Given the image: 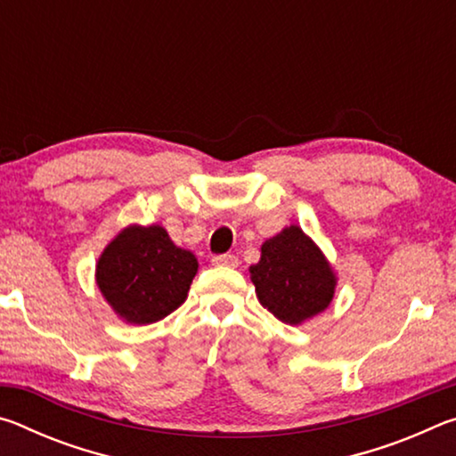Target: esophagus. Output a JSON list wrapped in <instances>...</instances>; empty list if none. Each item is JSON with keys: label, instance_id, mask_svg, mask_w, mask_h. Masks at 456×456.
Listing matches in <instances>:
<instances>
[{"label": "esophagus", "instance_id": "1", "mask_svg": "<svg viewBox=\"0 0 456 456\" xmlns=\"http://www.w3.org/2000/svg\"><path fill=\"white\" fill-rule=\"evenodd\" d=\"M211 261H213V265H217V267H237V265H239L237 256H231V253H223V256H215Z\"/></svg>", "mask_w": 456, "mask_h": 456}]
</instances>
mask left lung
<instances>
[{
  "label": "left lung",
  "mask_w": 456,
  "mask_h": 456,
  "mask_svg": "<svg viewBox=\"0 0 456 456\" xmlns=\"http://www.w3.org/2000/svg\"><path fill=\"white\" fill-rule=\"evenodd\" d=\"M249 272L261 305L291 326L323 312L334 297L330 264L297 225L267 239L259 264Z\"/></svg>",
  "instance_id": "left-lung-1"
}]
</instances>
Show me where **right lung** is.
Listing matches in <instances>:
<instances>
[{
    "label": "right lung",
    "mask_w": 456,
    "mask_h": 456,
    "mask_svg": "<svg viewBox=\"0 0 456 456\" xmlns=\"http://www.w3.org/2000/svg\"><path fill=\"white\" fill-rule=\"evenodd\" d=\"M197 259L159 225H133L106 247L96 283L106 302L130 323H152L175 312L197 273Z\"/></svg>",
    "instance_id": "right-lung-1"
}]
</instances>
